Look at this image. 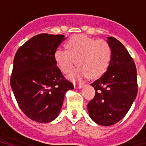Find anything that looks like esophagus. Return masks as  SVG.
<instances>
[{"instance_id": "obj_1", "label": "esophagus", "mask_w": 146, "mask_h": 146, "mask_svg": "<svg viewBox=\"0 0 146 146\" xmlns=\"http://www.w3.org/2000/svg\"><path fill=\"white\" fill-rule=\"evenodd\" d=\"M83 86H84V83H74V87L78 88V89L83 88Z\"/></svg>"}]
</instances>
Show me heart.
I'll use <instances>...</instances> for the list:
<instances>
[{"mask_svg":"<svg viewBox=\"0 0 146 146\" xmlns=\"http://www.w3.org/2000/svg\"><path fill=\"white\" fill-rule=\"evenodd\" d=\"M66 50L58 49L54 58L63 73H70L76 63L80 67L71 75L72 79L88 76L91 79L99 78L107 70L111 60V48L104 40H96L86 35L72 36L66 43ZM77 62H76L75 61Z\"/></svg>","mask_w":146,"mask_h":146,"instance_id":"b5f03b06","label":"heart"}]
</instances>
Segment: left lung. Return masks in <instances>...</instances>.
Instances as JSON below:
<instances>
[{"mask_svg":"<svg viewBox=\"0 0 146 146\" xmlns=\"http://www.w3.org/2000/svg\"><path fill=\"white\" fill-rule=\"evenodd\" d=\"M112 56L106 72L91 83L95 96L88 103L91 119L101 125H112L124 117L138 92L137 71L133 59L121 42L108 37Z\"/></svg>","mask_w":146,"mask_h":146,"instance_id":"1","label":"left lung"}]
</instances>
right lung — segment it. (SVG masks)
<instances>
[{
    "label": "right lung",
    "instance_id": "add662e5",
    "mask_svg": "<svg viewBox=\"0 0 146 146\" xmlns=\"http://www.w3.org/2000/svg\"><path fill=\"white\" fill-rule=\"evenodd\" d=\"M63 35L40 33L20 46L14 59L11 86L19 107L31 119L46 123L60 112L73 83L56 66L54 53Z\"/></svg>",
    "mask_w": 146,
    "mask_h": 146
}]
</instances>
